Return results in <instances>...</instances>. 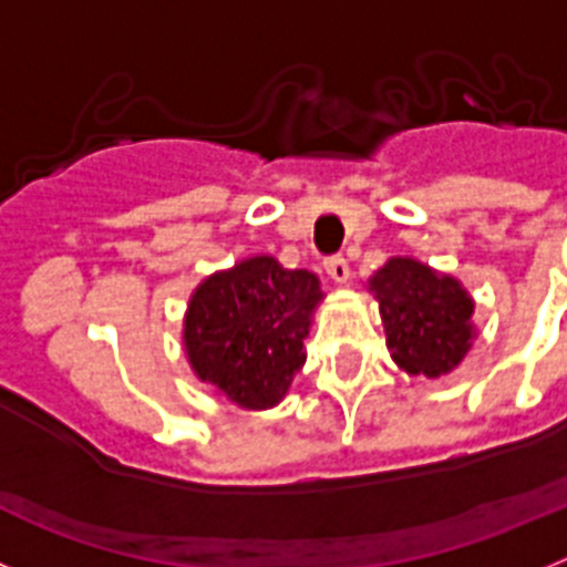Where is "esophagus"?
<instances>
[{
  "label": "esophagus",
  "instance_id": "34e87169",
  "mask_svg": "<svg viewBox=\"0 0 567 567\" xmlns=\"http://www.w3.org/2000/svg\"><path fill=\"white\" fill-rule=\"evenodd\" d=\"M323 269H327V275L334 284H346L349 280V260L343 255H332V258L323 260Z\"/></svg>",
  "mask_w": 567,
  "mask_h": 567
}]
</instances>
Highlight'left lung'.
Here are the masks:
<instances>
[{"instance_id": "left-lung-1", "label": "left lung", "mask_w": 567, "mask_h": 567, "mask_svg": "<svg viewBox=\"0 0 567 567\" xmlns=\"http://www.w3.org/2000/svg\"><path fill=\"white\" fill-rule=\"evenodd\" d=\"M380 303L385 346L409 374L440 378L457 369L474 340V300L452 275L414 258H392L369 278Z\"/></svg>"}]
</instances>
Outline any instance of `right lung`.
Segmentation results:
<instances>
[{
    "mask_svg": "<svg viewBox=\"0 0 567 567\" xmlns=\"http://www.w3.org/2000/svg\"><path fill=\"white\" fill-rule=\"evenodd\" d=\"M320 298L318 275L269 255L209 275L184 318L193 372L240 409H272L307 363L303 338Z\"/></svg>",
    "mask_w": 567,
    "mask_h": 567,
    "instance_id": "add662e5",
    "label": "right lung"
}]
</instances>
